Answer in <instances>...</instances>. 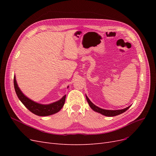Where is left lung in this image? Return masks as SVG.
I'll return each instance as SVG.
<instances>
[{"instance_id": "obj_1", "label": "left lung", "mask_w": 156, "mask_h": 156, "mask_svg": "<svg viewBox=\"0 0 156 156\" xmlns=\"http://www.w3.org/2000/svg\"><path fill=\"white\" fill-rule=\"evenodd\" d=\"M86 98H87V100L88 103V105H90V108L93 111H94L95 112H97L98 113H100V114L104 115V116H115L120 115V114H122V113H123L125 111H126L131 106L130 105L125 108H123V109L107 110V109H103V108H101L100 107H98V106L94 105V103L89 100V98L87 97V95H86Z\"/></svg>"}]
</instances>
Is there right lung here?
<instances>
[{
  "label": "right lung",
  "mask_w": 156,
  "mask_h": 156,
  "mask_svg": "<svg viewBox=\"0 0 156 156\" xmlns=\"http://www.w3.org/2000/svg\"><path fill=\"white\" fill-rule=\"evenodd\" d=\"M13 84L14 88H15V90L18 98L20 99V100L22 102L23 104L32 113H34L36 115L40 116L52 115L60 111L64 105L66 96V95L64 96L60 100L55 102L49 103V104H41V103H37L30 100V98L27 97L25 94L22 92L20 87H18L16 76H14Z\"/></svg>",
  "instance_id": "obj_1"
}]
</instances>
